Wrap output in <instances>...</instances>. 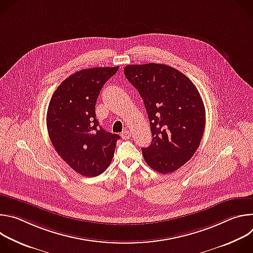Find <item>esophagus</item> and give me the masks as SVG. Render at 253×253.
Here are the masks:
<instances>
[{"instance_id": "obj_1", "label": "esophagus", "mask_w": 253, "mask_h": 253, "mask_svg": "<svg viewBox=\"0 0 253 253\" xmlns=\"http://www.w3.org/2000/svg\"><path fill=\"white\" fill-rule=\"evenodd\" d=\"M121 137H122L123 139H129V138L131 137V133H130V131H129L128 129H125V130L121 133Z\"/></svg>"}]
</instances>
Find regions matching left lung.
<instances>
[{
  "label": "left lung",
  "instance_id": "1",
  "mask_svg": "<svg viewBox=\"0 0 253 253\" xmlns=\"http://www.w3.org/2000/svg\"><path fill=\"white\" fill-rule=\"evenodd\" d=\"M127 80L145 105L152 142L142 148L146 163L166 174L183 166L197 150L205 127V108L195 85L164 64L127 65Z\"/></svg>",
  "mask_w": 253,
  "mask_h": 253
}]
</instances>
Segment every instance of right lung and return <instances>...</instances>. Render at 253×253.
<instances>
[{
  "instance_id": "right-lung-1",
  "label": "right lung",
  "mask_w": 253,
  "mask_h": 253,
  "mask_svg": "<svg viewBox=\"0 0 253 253\" xmlns=\"http://www.w3.org/2000/svg\"><path fill=\"white\" fill-rule=\"evenodd\" d=\"M118 69L78 71L59 85L49 103L47 128L53 146L72 169L86 177L97 176L110 165L120 138L99 126L95 114L102 87Z\"/></svg>"
}]
</instances>
